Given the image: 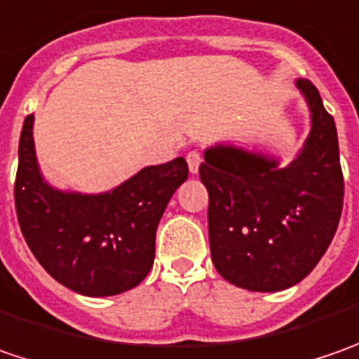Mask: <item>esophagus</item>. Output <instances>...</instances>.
Here are the masks:
<instances>
[{"label":"esophagus","mask_w":359,"mask_h":359,"mask_svg":"<svg viewBox=\"0 0 359 359\" xmlns=\"http://www.w3.org/2000/svg\"><path fill=\"white\" fill-rule=\"evenodd\" d=\"M201 165V156L198 151H189L187 154V168H189V173H198Z\"/></svg>","instance_id":"esophagus-1"}]
</instances>
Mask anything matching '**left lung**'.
I'll return each mask as SVG.
<instances>
[{
  "label": "left lung",
  "mask_w": 359,
  "mask_h": 359,
  "mask_svg": "<svg viewBox=\"0 0 359 359\" xmlns=\"http://www.w3.org/2000/svg\"><path fill=\"white\" fill-rule=\"evenodd\" d=\"M310 109V133L296 158L236 144L205 147L208 229L215 269L250 292L299 283L325 254L344 205L336 121L310 79H296Z\"/></svg>",
  "instance_id": "1"
}]
</instances>
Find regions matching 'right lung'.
Wrapping results in <instances>:
<instances>
[{
  "label": "right lung",
  "instance_id": "add662e5",
  "mask_svg": "<svg viewBox=\"0 0 359 359\" xmlns=\"http://www.w3.org/2000/svg\"><path fill=\"white\" fill-rule=\"evenodd\" d=\"M34 121H23L15 177V212L32 254L53 280L81 296L135 287L154 266L158 224L187 180L186 159L147 165L102 194L60 189L37 163Z\"/></svg>",
  "mask_w": 359,
  "mask_h": 359
}]
</instances>
